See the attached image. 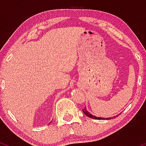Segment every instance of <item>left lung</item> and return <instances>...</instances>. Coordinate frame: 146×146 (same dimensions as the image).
Segmentation results:
<instances>
[{"label": "left lung", "mask_w": 146, "mask_h": 146, "mask_svg": "<svg viewBox=\"0 0 146 146\" xmlns=\"http://www.w3.org/2000/svg\"><path fill=\"white\" fill-rule=\"evenodd\" d=\"M83 112L85 114H86L87 117H90V118H92V119H108V120H110V119H111V117H109V118H102V117H96V116H93L92 114H90V113L88 110H87L86 108H85L83 110ZM120 114H121V113H120ZM118 115H119V114H118ZM113 117L115 118V117Z\"/></svg>", "instance_id": "8db88e82"}]
</instances>
